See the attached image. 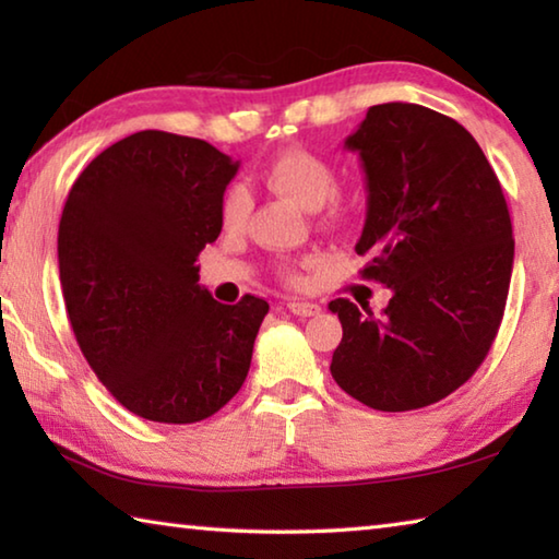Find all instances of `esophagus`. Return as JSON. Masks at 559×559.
I'll use <instances>...</instances> for the list:
<instances>
[{"mask_svg":"<svg viewBox=\"0 0 559 559\" xmlns=\"http://www.w3.org/2000/svg\"><path fill=\"white\" fill-rule=\"evenodd\" d=\"M286 308L293 316H300V318H313L320 313V306H316V302H308V300H290V302H286Z\"/></svg>","mask_w":559,"mask_h":559,"instance_id":"obj_1","label":"esophagus"}]
</instances>
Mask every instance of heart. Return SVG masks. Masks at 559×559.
<instances>
[{
    "label": "heart",
    "mask_w": 559,
    "mask_h": 559,
    "mask_svg": "<svg viewBox=\"0 0 559 559\" xmlns=\"http://www.w3.org/2000/svg\"><path fill=\"white\" fill-rule=\"evenodd\" d=\"M263 182L281 197H286L300 210H320L337 189V177L333 165L328 163L310 150H286L278 157H273L266 173H263ZM251 200L243 187H231L224 194L222 202V219L226 226L243 224L246 214H249ZM345 210L340 202H330V219H343ZM288 281H298L296 271H286Z\"/></svg>",
    "instance_id": "obj_1"
}]
</instances>
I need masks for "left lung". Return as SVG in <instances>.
I'll use <instances>...</instances> for the list:
<instances>
[{"instance_id":"left-lung-1","label":"left lung","mask_w":559,"mask_h":559,"mask_svg":"<svg viewBox=\"0 0 559 559\" xmlns=\"http://www.w3.org/2000/svg\"><path fill=\"white\" fill-rule=\"evenodd\" d=\"M345 147L367 182L362 278L392 298L382 313L330 300L343 323L330 372L372 409H421L471 380L498 335L515 257L503 189L466 128L416 103L372 106Z\"/></svg>"}]
</instances>
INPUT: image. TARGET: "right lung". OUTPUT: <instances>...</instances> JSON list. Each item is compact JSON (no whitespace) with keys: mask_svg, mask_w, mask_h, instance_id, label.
<instances>
[{"mask_svg":"<svg viewBox=\"0 0 559 559\" xmlns=\"http://www.w3.org/2000/svg\"><path fill=\"white\" fill-rule=\"evenodd\" d=\"M236 169L204 140L143 130L103 150L66 200L59 271L75 343L143 419L202 421L249 374L269 302L246 293L224 306L197 266Z\"/></svg>","mask_w":559,"mask_h":559,"instance_id":"obj_1","label":"right lung"}]
</instances>
